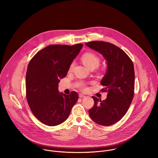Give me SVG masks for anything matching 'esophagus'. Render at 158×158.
I'll use <instances>...</instances> for the list:
<instances>
[{
  "label": "esophagus",
  "instance_id": "1",
  "mask_svg": "<svg viewBox=\"0 0 158 158\" xmlns=\"http://www.w3.org/2000/svg\"><path fill=\"white\" fill-rule=\"evenodd\" d=\"M85 97V95H83V94H79V97L80 98H83V97Z\"/></svg>",
  "mask_w": 158,
  "mask_h": 158
}]
</instances>
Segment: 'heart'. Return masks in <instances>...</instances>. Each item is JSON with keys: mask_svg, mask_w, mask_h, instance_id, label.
I'll use <instances>...</instances> for the list:
<instances>
[{"mask_svg": "<svg viewBox=\"0 0 158 158\" xmlns=\"http://www.w3.org/2000/svg\"><path fill=\"white\" fill-rule=\"evenodd\" d=\"M82 61L83 64L89 69L92 68H97L100 64V58L97 55L93 53H86L82 57ZM74 66L73 61L69 67V70H71ZM87 84L84 81H80L77 83V87L80 90H85L87 88Z\"/></svg>", "mask_w": 158, "mask_h": 158, "instance_id": "heart-1", "label": "heart"}]
</instances>
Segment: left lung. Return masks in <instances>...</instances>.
<instances>
[{"label":"left lung","instance_id":"left-lung-1","mask_svg":"<svg viewBox=\"0 0 158 158\" xmlns=\"http://www.w3.org/2000/svg\"><path fill=\"white\" fill-rule=\"evenodd\" d=\"M86 45L103 55L107 62V70L101 81L108 91L107 98L101 100L92 97L94 106L89 110L91 119L95 123L110 126L119 121L127 112L134 97V65L127 54L119 47L103 41H92Z\"/></svg>","mask_w":158,"mask_h":158}]
</instances>
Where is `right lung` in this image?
Listing matches in <instances>:
<instances>
[{"instance_id": "right-lung-1", "label": "right lung", "mask_w": 158, "mask_h": 158, "mask_svg": "<svg viewBox=\"0 0 158 158\" xmlns=\"http://www.w3.org/2000/svg\"><path fill=\"white\" fill-rule=\"evenodd\" d=\"M82 47V44L48 45L38 52L28 65L27 100L34 115L46 125L64 122L78 99L75 91L70 95L59 92L58 83L66 76Z\"/></svg>"}]
</instances>
